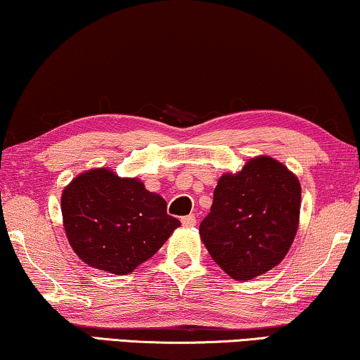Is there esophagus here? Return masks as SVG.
I'll return each instance as SVG.
<instances>
[{
  "instance_id": "obj_1",
  "label": "esophagus",
  "mask_w": 360,
  "mask_h": 360,
  "mask_svg": "<svg viewBox=\"0 0 360 360\" xmlns=\"http://www.w3.org/2000/svg\"><path fill=\"white\" fill-rule=\"evenodd\" d=\"M181 221H182V225H184V226H194V225L197 224V220H195V215H194V214L182 217Z\"/></svg>"
}]
</instances>
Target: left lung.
Returning <instances> with one entry per match:
<instances>
[{
  "instance_id": "8db88e82",
  "label": "left lung",
  "mask_w": 360,
  "mask_h": 360,
  "mask_svg": "<svg viewBox=\"0 0 360 360\" xmlns=\"http://www.w3.org/2000/svg\"><path fill=\"white\" fill-rule=\"evenodd\" d=\"M300 182L269 156L226 173L214 191V204L199 226L212 259L236 281L271 271L285 257L300 219Z\"/></svg>"
}]
</instances>
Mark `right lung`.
<instances>
[{
    "mask_svg": "<svg viewBox=\"0 0 360 360\" xmlns=\"http://www.w3.org/2000/svg\"><path fill=\"white\" fill-rule=\"evenodd\" d=\"M62 215L79 259L117 276L150 259L181 225L168 215L163 197L105 168L79 174L65 187Z\"/></svg>",
    "mask_w": 360,
    "mask_h": 360,
    "instance_id": "obj_1",
    "label": "right lung"
}]
</instances>
